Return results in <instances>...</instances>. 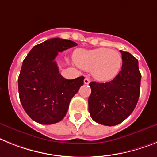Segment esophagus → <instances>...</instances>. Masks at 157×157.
Segmentation results:
<instances>
[{"label": "esophagus", "mask_w": 157, "mask_h": 157, "mask_svg": "<svg viewBox=\"0 0 157 157\" xmlns=\"http://www.w3.org/2000/svg\"><path fill=\"white\" fill-rule=\"evenodd\" d=\"M84 83L85 84H88L90 83V79L88 78V77H86V78H84Z\"/></svg>", "instance_id": "esophagus-1"}]
</instances>
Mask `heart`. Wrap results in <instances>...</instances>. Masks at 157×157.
Wrapping results in <instances>:
<instances>
[{"mask_svg": "<svg viewBox=\"0 0 157 157\" xmlns=\"http://www.w3.org/2000/svg\"><path fill=\"white\" fill-rule=\"evenodd\" d=\"M75 62L85 70H92L96 80L108 81L116 77L122 66V55L117 50L108 48L77 50L75 54Z\"/></svg>", "mask_w": 157, "mask_h": 157, "instance_id": "1", "label": "heart"}]
</instances>
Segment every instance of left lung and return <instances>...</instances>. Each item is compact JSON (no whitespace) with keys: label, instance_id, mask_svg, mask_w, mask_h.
I'll return each mask as SVG.
<instances>
[{"label":"left lung","instance_id":"left-lung-1","mask_svg":"<svg viewBox=\"0 0 157 157\" xmlns=\"http://www.w3.org/2000/svg\"><path fill=\"white\" fill-rule=\"evenodd\" d=\"M122 69L111 81L89 84L88 111L95 122L104 126L118 125L130 115L140 95L141 75L138 61L129 52L120 50Z\"/></svg>","mask_w":157,"mask_h":157}]
</instances>
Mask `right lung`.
I'll list each match as a JSON object with an SVG mask.
<instances>
[{"label":"right lung","instance_id":"obj_1","mask_svg":"<svg viewBox=\"0 0 157 157\" xmlns=\"http://www.w3.org/2000/svg\"><path fill=\"white\" fill-rule=\"evenodd\" d=\"M71 40L54 38L35 46L23 62L18 78L20 99L30 118L38 123L60 122L69 102L84 84V77L64 78L54 61L58 52L77 46Z\"/></svg>","mask_w":157,"mask_h":157}]
</instances>
